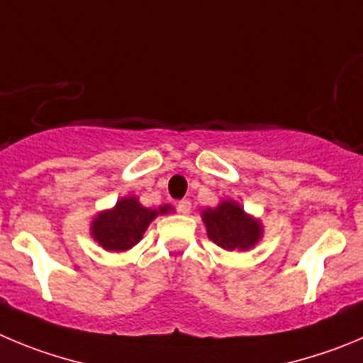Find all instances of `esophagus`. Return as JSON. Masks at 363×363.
Segmentation results:
<instances>
[{"mask_svg": "<svg viewBox=\"0 0 363 363\" xmlns=\"http://www.w3.org/2000/svg\"><path fill=\"white\" fill-rule=\"evenodd\" d=\"M177 209H179V213H182V215H188L189 209H191V202H189V201H181L177 204Z\"/></svg>", "mask_w": 363, "mask_h": 363, "instance_id": "34e87169", "label": "esophagus"}]
</instances>
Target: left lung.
I'll return each mask as SVG.
<instances>
[{"mask_svg":"<svg viewBox=\"0 0 363 363\" xmlns=\"http://www.w3.org/2000/svg\"><path fill=\"white\" fill-rule=\"evenodd\" d=\"M209 240L222 247L223 250L254 249L263 238V223L256 216L249 215L233 199H225L216 208H206L201 213Z\"/></svg>","mask_w":363,"mask_h":363,"instance_id":"left-lung-1","label":"left lung"}]
</instances>
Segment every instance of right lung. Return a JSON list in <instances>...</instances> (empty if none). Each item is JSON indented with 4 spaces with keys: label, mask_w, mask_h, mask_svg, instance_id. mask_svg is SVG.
Instances as JSON below:
<instances>
[{
    "label": "right lung",
    "mask_w": 363,
    "mask_h": 363,
    "mask_svg": "<svg viewBox=\"0 0 363 363\" xmlns=\"http://www.w3.org/2000/svg\"><path fill=\"white\" fill-rule=\"evenodd\" d=\"M172 206L145 208L138 197H123L109 209L98 211L91 220V238L104 250L125 252L138 245L152 220L159 215L172 213Z\"/></svg>",
    "instance_id": "right-lung-1"
}]
</instances>
